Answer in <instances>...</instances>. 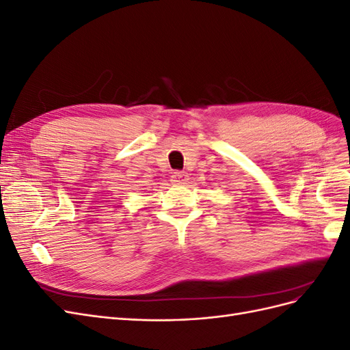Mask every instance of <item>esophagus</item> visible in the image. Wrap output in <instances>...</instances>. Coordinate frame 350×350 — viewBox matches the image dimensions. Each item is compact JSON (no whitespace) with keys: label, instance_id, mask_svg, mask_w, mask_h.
<instances>
[{"label":"esophagus","instance_id":"34e87169","mask_svg":"<svg viewBox=\"0 0 350 350\" xmlns=\"http://www.w3.org/2000/svg\"><path fill=\"white\" fill-rule=\"evenodd\" d=\"M171 181L175 185H184L188 181V175L185 172H179V171L174 172L172 176H171Z\"/></svg>","mask_w":350,"mask_h":350}]
</instances>
